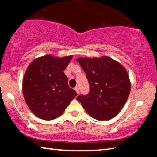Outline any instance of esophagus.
Masks as SVG:
<instances>
[{
    "label": "esophagus",
    "instance_id": "esophagus-1",
    "mask_svg": "<svg viewBox=\"0 0 157 157\" xmlns=\"http://www.w3.org/2000/svg\"><path fill=\"white\" fill-rule=\"evenodd\" d=\"M74 89H75V91L77 92V94H79V87L78 86H75V88H74Z\"/></svg>",
    "mask_w": 157,
    "mask_h": 157
}]
</instances>
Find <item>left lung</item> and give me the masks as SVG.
Returning <instances> with one entry per match:
<instances>
[{
    "label": "left lung",
    "mask_w": 157,
    "mask_h": 157,
    "mask_svg": "<svg viewBox=\"0 0 157 157\" xmlns=\"http://www.w3.org/2000/svg\"><path fill=\"white\" fill-rule=\"evenodd\" d=\"M90 85L89 93L77 100L90 116L107 121L118 113L129 97L131 84L128 74L120 63L111 58H78Z\"/></svg>",
    "instance_id": "1"
}]
</instances>
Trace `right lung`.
<instances>
[{"label": "right lung", "mask_w": 157, "mask_h": 157, "mask_svg": "<svg viewBox=\"0 0 157 157\" xmlns=\"http://www.w3.org/2000/svg\"><path fill=\"white\" fill-rule=\"evenodd\" d=\"M72 57L47 55L28 66L23 78V94L29 109L39 118L50 121L59 117L78 95L69 87L63 73Z\"/></svg>", "instance_id": "add662e5"}]
</instances>
